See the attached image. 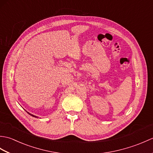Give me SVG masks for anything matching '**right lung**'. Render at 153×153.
<instances>
[{
    "label": "right lung",
    "mask_w": 153,
    "mask_h": 153,
    "mask_svg": "<svg viewBox=\"0 0 153 153\" xmlns=\"http://www.w3.org/2000/svg\"><path fill=\"white\" fill-rule=\"evenodd\" d=\"M25 111H26V110H25ZM27 112V114H30V115H31V116H33V117H35V118H38V117L37 116H35V115H33V114H30V112H28L27 111H26Z\"/></svg>",
    "instance_id": "right-lung-1"
}]
</instances>
